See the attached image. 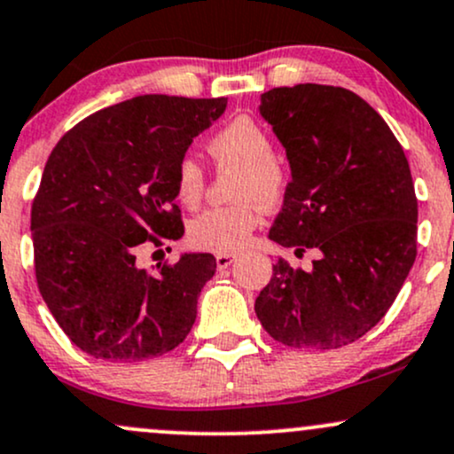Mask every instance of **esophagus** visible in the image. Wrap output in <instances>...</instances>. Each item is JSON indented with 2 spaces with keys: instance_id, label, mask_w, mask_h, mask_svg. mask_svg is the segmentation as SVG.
Listing matches in <instances>:
<instances>
[{
  "instance_id": "1",
  "label": "esophagus",
  "mask_w": 454,
  "mask_h": 454,
  "mask_svg": "<svg viewBox=\"0 0 454 454\" xmlns=\"http://www.w3.org/2000/svg\"><path fill=\"white\" fill-rule=\"evenodd\" d=\"M234 260H237L234 254H217L215 264H217V269H228L234 262Z\"/></svg>"
}]
</instances>
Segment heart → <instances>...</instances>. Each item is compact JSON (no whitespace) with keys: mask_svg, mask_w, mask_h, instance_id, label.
I'll use <instances>...</instances> for the list:
<instances>
[{"mask_svg":"<svg viewBox=\"0 0 454 454\" xmlns=\"http://www.w3.org/2000/svg\"><path fill=\"white\" fill-rule=\"evenodd\" d=\"M217 168H237L232 207H217L190 223V243L198 249L234 254L249 243L262 220V205L278 207L290 184L288 166L273 153V140L256 119L241 114L207 143ZM175 192L181 205L198 207L205 196V173L194 158H181L175 168Z\"/></svg>","mask_w":454,"mask_h":454,"instance_id":"b5f03b06","label":"heart"}]
</instances>
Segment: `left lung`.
I'll use <instances>...</instances> for the list:
<instances>
[{"label":"left lung","mask_w":454,"mask_h":454,"mask_svg":"<svg viewBox=\"0 0 454 454\" xmlns=\"http://www.w3.org/2000/svg\"><path fill=\"white\" fill-rule=\"evenodd\" d=\"M260 114L293 170L269 237L320 256L309 270L279 258L256 316L290 348L348 346L382 320L416 260L408 158L387 121L343 87H275L260 96Z\"/></svg>","instance_id":"1"}]
</instances>
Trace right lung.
<instances>
[{"instance_id":"right-lung-1","label":"right lung","mask_w":454,"mask_h":454,"mask_svg":"<svg viewBox=\"0 0 454 454\" xmlns=\"http://www.w3.org/2000/svg\"><path fill=\"white\" fill-rule=\"evenodd\" d=\"M226 102L138 96L82 119L51 151L31 205L35 279L82 352L137 363L192 331L215 258L184 254L153 275L137 256L184 237L175 168Z\"/></svg>"}]
</instances>
